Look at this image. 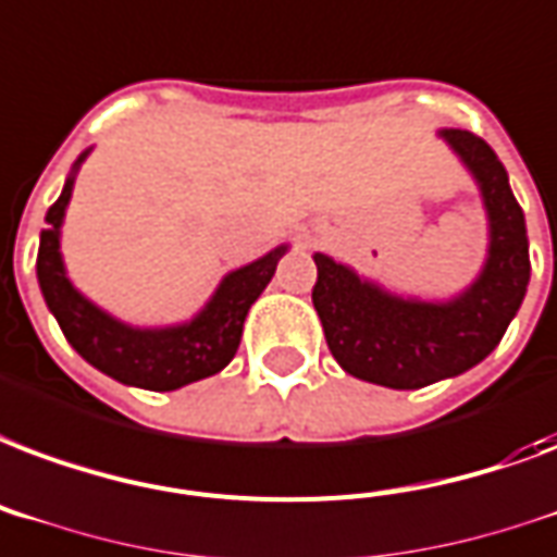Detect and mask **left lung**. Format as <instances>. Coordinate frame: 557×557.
Returning <instances> with one entry per match:
<instances>
[{"label":"left lung","instance_id":"8db88e82","mask_svg":"<svg viewBox=\"0 0 557 557\" xmlns=\"http://www.w3.org/2000/svg\"><path fill=\"white\" fill-rule=\"evenodd\" d=\"M443 137L479 178L491 214V258L461 299L405 302L363 284L332 258L313 255L311 299L334 361L355 379L396 391H417L484 361L520 311L532 273L525 216L496 152L461 128Z\"/></svg>","mask_w":557,"mask_h":557}]
</instances>
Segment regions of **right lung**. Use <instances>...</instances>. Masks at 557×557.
<instances>
[{
	"instance_id": "add662e5",
	"label": "right lung",
	"mask_w": 557,
	"mask_h": 557,
	"mask_svg": "<svg viewBox=\"0 0 557 557\" xmlns=\"http://www.w3.org/2000/svg\"><path fill=\"white\" fill-rule=\"evenodd\" d=\"M85 154L75 164H82ZM70 194L73 178H66L55 205L46 211V228L40 232L37 249V278L49 311L55 313L75 352L104 375L144 391H175L220 373L237 352L246 311L273 278L284 246L228 275L194 323L161 332H137L94 308L66 282L64 263L58 255V225L64 220Z\"/></svg>"
}]
</instances>
